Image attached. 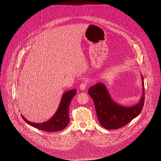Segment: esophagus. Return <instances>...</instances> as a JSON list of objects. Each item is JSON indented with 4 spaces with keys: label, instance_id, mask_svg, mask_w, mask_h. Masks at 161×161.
<instances>
[{
    "label": "esophagus",
    "instance_id": "1",
    "mask_svg": "<svg viewBox=\"0 0 161 161\" xmlns=\"http://www.w3.org/2000/svg\"><path fill=\"white\" fill-rule=\"evenodd\" d=\"M87 86V81H84L80 85V89L82 91H84Z\"/></svg>",
    "mask_w": 161,
    "mask_h": 161
}]
</instances>
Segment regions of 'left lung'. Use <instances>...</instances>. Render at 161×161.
Instances as JSON below:
<instances>
[{
    "mask_svg": "<svg viewBox=\"0 0 161 161\" xmlns=\"http://www.w3.org/2000/svg\"><path fill=\"white\" fill-rule=\"evenodd\" d=\"M142 95L137 104L126 107L116 103L111 97L106 86L98 83L91 86L88 93L94 102L98 119L105 129H118L127 125L138 116L142 110L145 100L143 76L141 74Z\"/></svg>",
    "mask_w": 161,
    "mask_h": 161,
    "instance_id": "left-lung-1",
    "label": "left lung"
}]
</instances>
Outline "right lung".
<instances>
[{"mask_svg":"<svg viewBox=\"0 0 161 161\" xmlns=\"http://www.w3.org/2000/svg\"><path fill=\"white\" fill-rule=\"evenodd\" d=\"M77 93L76 89H72L64 92L61 97V101L56 112L49 120L44 123H32L26 119L23 115L22 117L23 120L37 129L47 132H53L63 130L69 124V105L72 99Z\"/></svg>","mask_w":161,"mask_h":161,"instance_id":"obj_1","label":"right lung"}]
</instances>
